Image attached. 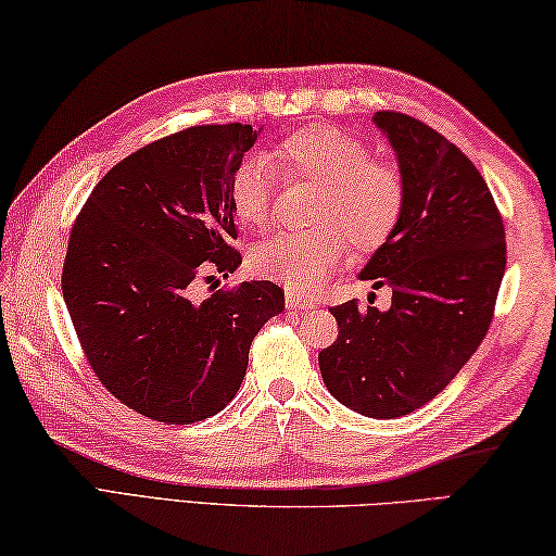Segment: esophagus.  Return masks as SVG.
Here are the masks:
<instances>
[{"label":"esophagus","mask_w":556,"mask_h":556,"mask_svg":"<svg viewBox=\"0 0 556 556\" xmlns=\"http://www.w3.org/2000/svg\"><path fill=\"white\" fill-rule=\"evenodd\" d=\"M316 306V301L308 299V296H299L294 294V291H289L287 294V308L289 311H306V308H313Z\"/></svg>","instance_id":"obj_1"}]
</instances>
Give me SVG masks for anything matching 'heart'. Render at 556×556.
Segmentation results:
<instances>
[{
    "label": "heart",
    "instance_id": "1",
    "mask_svg": "<svg viewBox=\"0 0 556 556\" xmlns=\"http://www.w3.org/2000/svg\"><path fill=\"white\" fill-rule=\"evenodd\" d=\"M265 160H245L230 177L236 218L252 228L269 224L275 169L285 181H313L308 218L316 226L262 240L250 255L262 279L289 291H313L345 260L348 240L357 250H375L399 226L406 206L401 169L371 157L365 140L345 128L323 121L301 126L271 146Z\"/></svg>",
    "mask_w": 556,
    "mask_h": 556
}]
</instances>
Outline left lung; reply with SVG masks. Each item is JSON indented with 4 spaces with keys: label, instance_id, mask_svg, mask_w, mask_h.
Listing matches in <instances>:
<instances>
[{
    "label": "left lung",
    "instance_id": "1",
    "mask_svg": "<svg viewBox=\"0 0 556 556\" xmlns=\"http://www.w3.org/2000/svg\"><path fill=\"white\" fill-rule=\"evenodd\" d=\"M375 124L399 155L406 206L359 277L389 285L391 306H330L338 340L318 365L342 406L399 418L435 399L489 332L506 230L481 173L445 136L401 111H377Z\"/></svg>",
    "mask_w": 556,
    "mask_h": 556
}]
</instances>
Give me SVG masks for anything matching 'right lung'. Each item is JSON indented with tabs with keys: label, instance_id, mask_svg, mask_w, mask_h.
I'll return each mask as SVG.
<instances>
[{
	"label": "right lung",
	"instance_id": "1",
	"mask_svg": "<svg viewBox=\"0 0 556 556\" xmlns=\"http://www.w3.org/2000/svg\"><path fill=\"white\" fill-rule=\"evenodd\" d=\"M255 140L248 124L160 138L111 167L73 224L63 296L77 340L111 396L150 420L191 426L224 410L252 340L285 311L275 281L194 296L243 262L228 185Z\"/></svg>",
	"mask_w": 556,
	"mask_h": 556
}]
</instances>
